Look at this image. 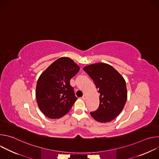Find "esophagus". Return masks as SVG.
<instances>
[{"label":"esophagus","mask_w":159,"mask_h":159,"mask_svg":"<svg viewBox=\"0 0 159 159\" xmlns=\"http://www.w3.org/2000/svg\"><path fill=\"white\" fill-rule=\"evenodd\" d=\"M87 96L86 95H84L83 96H82V99L84 100V101H85L86 99H87Z\"/></svg>","instance_id":"obj_1"}]
</instances>
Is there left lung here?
I'll return each mask as SVG.
<instances>
[{"instance_id":"obj_1","label":"left lung","mask_w":159,"mask_h":159,"mask_svg":"<svg viewBox=\"0 0 159 159\" xmlns=\"http://www.w3.org/2000/svg\"><path fill=\"white\" fill-rule=\"evenodd\" d=\"M83 70L91 78L99 96V106L90 115L97 121L110 122L122 111L127 100L126 82L111 65L96 63L87 65Z\"/></svg>"}]
</instances>
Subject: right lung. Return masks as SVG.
Segmentation results:
<instances>
[{"label":"right lung","instance_id":"obj_1","mask_svg":"<svg viewBox=\"0 0 159 159\" xmlns=\"http://www.w3.org/2000/svg\"><path fill=\"white\" fill-rule=\"evenodd\" d=\"M80 66L69 57L52 63L39 76L36 87L38 106L44 115L58 119L69 112L77 101L70 79Z\"/></svg>","mask_w":159,"mask_h":159}]
</instances>
